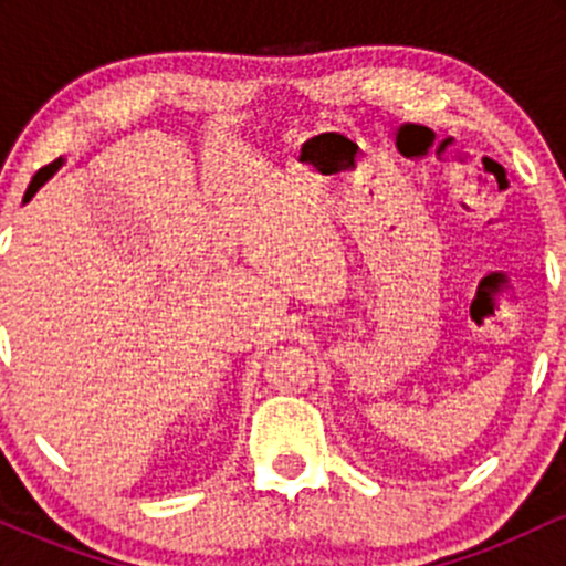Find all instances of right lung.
<instances>
[{"mask_svg":"<svg viewBox=\"0 0 566 566\" xmlns=\"http://www.w3.org/2000/svg\"><path fill=\"white\" fill-rule=\"evenodd\" d=\"M63 161H66V159H55L53 161V165H48V167H42V170H39L36 175H34V178H31V184H29V188H25V197H23V205H25V201H31V197H34V193L39 191V188H42L44 184H48V180L50 178H53V175L57 172V170H61V167H63Z\"/></svg>","mask_w":566,"mask_h":566,"instance_id":"obj_1","label":"right lung"}]
</instances>
